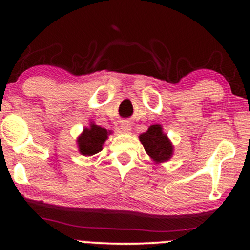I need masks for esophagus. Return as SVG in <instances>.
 I'll return each mask as SVG.
<instances>
[{
	"instance_id": "obj_1",
	"label": "esophagus",
	"mask_w": 250,
	"mask_h": 250,
	"mask_svg": "<svg viewBox=\"0 0 250 250\" xmlns=\"http://www.w3.org/2000/svg\"><path fill=\"white\" fill-rule=\"evenodd\" d=\"M121 130L123 131V133H130L131 130V125L129 123V121H122L121 122Z\"/></svg>"
}]
</instances>
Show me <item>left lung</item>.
Returning a JSON list of instances; mask_svg holds the SVG:
<instances>
[{
  "instance_id": "left-lung-1",
  "label": "left lung",
  "mask_w": 250,
  "mask_h": 250,
  "mask_svg": "<svg viewBox=\"0 0 250 250\" xmlns=\"http://www.w3.org/2000/svg\"><path fill=\"white\" fill-rule=\"evenodd\" d=\"M139 137L146 153L151 157L154 162H166L173 156V145L167 135L163 133L160 125H150L148 130L140 135Z\"/></svg>"
}]
</instances>
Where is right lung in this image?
<instances>
[{"instance_id": "add662e5", "label": "right lung", "mask_w": 250, "mask_h": 250, "mask_svg": "<svg viewBox=\"0 0 250 250\" xmlns=\"http://www.w3.org/2000/svg\"><path fill=\"white\" fill-rule=\"evenodd\" d=\"M109 134H111L110 130L101 128L100 125H96L95 123L91 122L90 127L83 129L82 134L76 140L80 154L84 155V156H91V155L100 153Z\"/></svg>"}]
</instances>
